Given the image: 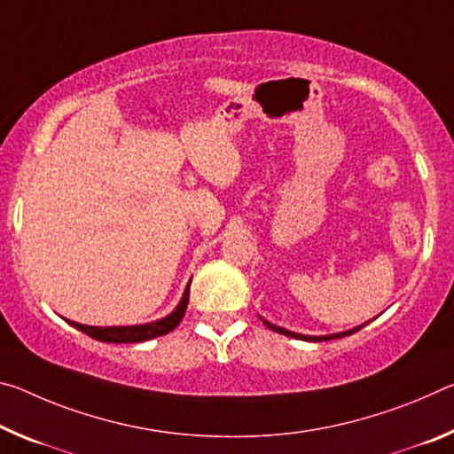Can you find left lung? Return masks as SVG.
<instances>
[{"instance_id": "left-lung-1", "label": "left lung", "mask_w": 454, "mask_h": 454, "mask_svg": "<svg viewBox=\"0 0 454 454\" xmlns=\"http://www.w3.org/2000/svg\"><path fill=\"white\" fill-rule=\"evenodd\" d=\"M261 321L264 323L266 327H269L270 331H277V333H283V335H286V337H294V340H303V341H329V340H340V337H348V335H351V333H356V331H359L362 327H365L368 325V323H362V325H357V327H354V329H348V331H340V333H329V335H303V333H294V331H289V329H285V327H278V325H275V323H270V321H266V319H262L261 317Z\"/></svg>"}]
</instances>
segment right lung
Returning <instances> with one entry per match:
<instances>
[{
  "label": "right lung",
  "instance_id": "add662e5",
  "mask_svg": "<svg viewBox=\"0 0 454 454\" xmlns=\"http://www.w3.org/2000/svg\"><path fill=\"white\" fill-rule=\"evenodd\" d=\"M190 285L192 280L185 286V291L179 299L177 307L165 317L151 321V323H141V325H114V327H95V325H82V323L70 321L67 319L72 327H76L78 331H82L92 340L105 341V343H139V341H147V340H155V337L169 333L174 331L179 321L184 319L185 309H188V301H190Z\"/></svg>",
  "mask_w": 454,
  "mask_h": 454
}]
</instances>
